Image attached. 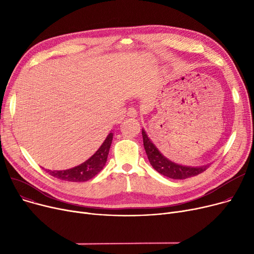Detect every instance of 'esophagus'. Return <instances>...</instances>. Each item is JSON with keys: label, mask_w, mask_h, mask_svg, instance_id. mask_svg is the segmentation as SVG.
Instances as JSON below:
<instances>
[{"label": "esophagus", "mask_w": 254, "mask_h": 254, "mask_svg": "<svg viewBox=\"0 0 254 254\" xmlns=\"http://www.w3.org/2000/svg\"><path fill=\"white\" fill-rule=\"evenodd\" d=\"M127 114L129 117H136L137 116V111H136V109L134 108V107H129V108L127 109Z\"/></svg>", "instance_id": "esophagus-1"}]
</instances>
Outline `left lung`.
Returning a JSON list of instances; mask_svg holds the SVG:
<instances>
[{
  "instance_id": "8db88e82",
  "label": "left lung",
  "mask_w": 254,
  "mask_h": 254,
  "mask_svg": "<svg viewBox=\"0 0 254 254\" xmlns=\"http://www.w3.org/2000/svg\"><path fill=\"white\" fill-rule=\"evenodd\" d=\"M142 137L144 148L149 159L150 165L162 175L172 178V179H185L191 176H196L201 174L204 171L207 170L209 166L198 167V168H191V167H184L177 164L172 163L166 158L161 152L157 150L155 145L150 141L148 136L146 135L144 129H142Z\"/></svg>"
}]
</instances>
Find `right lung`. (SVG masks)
Listing matches in <instances>:
<instances>
[{
  "instance_id": "obj_1",
  "label": "right lung",
  "mask_w": 254,
  "mask_h": 254,
  "mask_svg": "<svg viewBox=\"0 0 254 254\" xmlns=\"http://www.w3.org/2000/svg\"><path fill=\"white\" fill-rule=\"evenodd\" d=\"M112 138L113 134L110 132V134L107 136L101 147L98 149V151L89 159H87L85 163L81 164L80 166L64 171L48 170L47 173L49 175L58 179L70 182H84L93 178L104 168L106 164L110 146L112 143Z\"/></svg>"
}]
</instances>
